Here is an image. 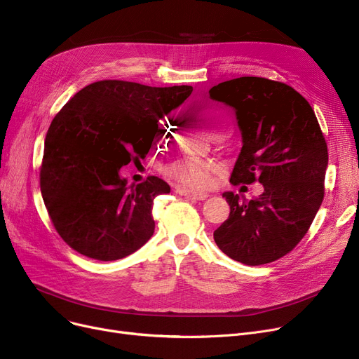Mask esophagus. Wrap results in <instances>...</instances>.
Here are the masks:
<instances>
[{
	"label": "esophagus",
	"mask_w": 359,
	"mask_h": 359,
	"mask_svg": "<svg viewBox=\"0 0 359 359\" xmlns=\"http://www.w3.org/2000/svg\"><path fill=\"white\" fill-rule=\"evenodd\" d=\"M177 194L182 195V196H186V198H191L194 201H203V199L208 198V194H206V192L186 189V187H180V189H177Z\"/></svg>",
	"instance_id": "obj_1"
}]
</instances>
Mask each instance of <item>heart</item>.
Returning <instances> with one entry per match:
<instances>
[{
  "mask_svg": "<svg viewBox=\"0 0 359 359\" xmlns=\"http://www.w3.org/2000/svg\"><path fill=\"white\" fill-rule=\"evenodd\" d=\"M208 118L212 119V118H215V115H210ZM168 175L179 179V180H183V182L196 183L203 177V170L196 163L180 161V163H176L168 168Z\"/></svg>",
  "mask_w": 359,
  "mask_h": 359,
  "instance_id": "obj_1",
  "label": "heart"
}]
</instances>
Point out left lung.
<instances>
[{"instance_id": "8db88e82", "label": "left lung", "mask_w": 359, "mask_h": 359, "mask_svg": "<svg viewBox=\"0 0 359 359\" xmlns=\"http://www.w3.org/2000/svg\"><path fill=\"white\" fill-rule=\"evenodd\" d=\"M210 97L233 107L241 149L230 182L263 184L259 198L224 192L230 217L217 246L244 265H265L306 236L325 196L327 145L310 103L292 87L260 77L214 86Z\"/></svg>"}]
</instances>
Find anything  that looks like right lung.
I'll list each match as a JSON object with an SVG mask.
<instances>
[{
    "label": "right lung",
    "mask_w": 359,
    "mask_h": 359,
    "mask_svg": "<svg viewBox=\"0 0 359 359\" xmlns=\"http://www.w3.org/2000/svg\"><path fill=\"white\" fill-rule=\"evenodd\" d=\"M192 90L97 81L80 90L53 118L41 191L53 227L69 248L109 262L137 252L153 236L154 198L168 194L170 186L156 176L128 186L121 168L145 158L160 122Z\"/></svg>",
    "instance_id": "add662e5"
}]
</instances>
